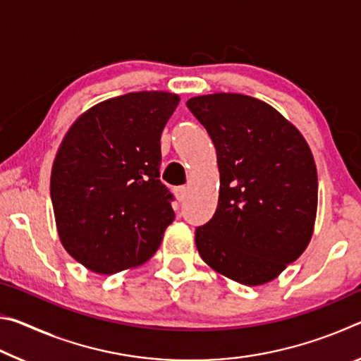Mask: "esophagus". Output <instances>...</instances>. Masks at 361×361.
Segmentation results:
<instances>
[{
    "instance_id": "obj_1",
    "label": "esophagus",
    "mask_w": 361,
    "mask_h": 361,
    "mask_svg": "<svg viewBox=\"0 0 361 361\" xmlns=\"http://www.w3.org/2000/svg\"><path fill=\"white\" fill-rule=\"evenodd\" d=\"M175 197L178 202H183V200L186 199V188L185 186H180V188H175Z\"/></svg>"
}]
</instances>
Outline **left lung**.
I'll list each match as a JSON object with an SVG mask.
<instances>
[{
    "mask_svg": "<svg viewBox=\"0 0 361 361\" xmlns=\"http://www.w3.org/2000/svg\"><path fill=\"white\" fill-rule=\"evenodd\" d=\"M216 149L215 215L195 229L213 271L255 286L271 282L307 248L319 180L307 142L276 108L242 94L186 102Z\"/></svg>",
    "mask_w": 361,
    "mask_h": 361,
    "instance_id": "1",
    "label": "left lung"
}]
</instances>
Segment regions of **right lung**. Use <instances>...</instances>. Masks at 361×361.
<instances>
[{"instance_id":"obj_1","label":"right lung","mask_w":361,"mask_h":361,"mask_svg":"<svg viewBox=\"0 0 361 361\" xmlns=\"http://www.w3.org/2000/svg\"><path fill=\"white\" fill-rule=\"evenodd\" d=\"M180 97L145 90L79 116L54 159L51 199L60 242L97 274L148 261L175 219L159 180L161 133Z\"/></svg>"}]
</instances>
